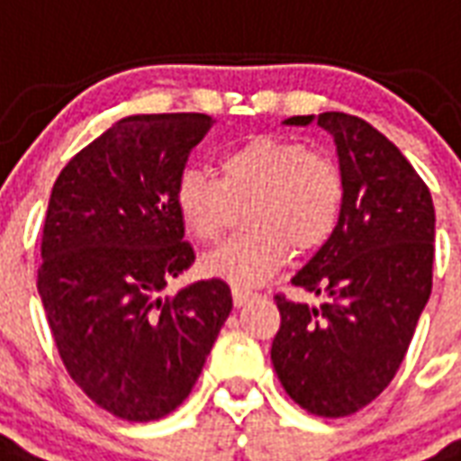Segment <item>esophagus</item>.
Instances as JSON below:
<instances>
[{
  "instance_id": "1",
  "label": "esophagus",
  "mask_w": 461,
  "mask_h": 461,
  "mask_svg": "<svg viewBox=\"0 0 461 461\" xmlns=\"http://www.w3.org/2000/svg\"><path fill=\"white\" fill-rule=\"evenodd\" d=\"M230 292H233V304H235V307H243L245 302H250L255 297L253 292L245 290V287H233Z\"/></svg>"
}]
</instances>
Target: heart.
<instances>
[{
    "mask_svg": "<svg viewBox=\"0 0 461 461\" xmlns=\"http://www.w3.org/2000/svg\"><path fill=\"white\" fill-rule=\"evenodd\" d=\"M218 174L184 169L174 203L186 233L216 245L238 206L248 208L243 238H235L206 260V272L233 287H255L287 263L292 245L309 253L334 235L344 211V176L337 161L312 152L292 137L255 134L221 154Z\"/></svg>",
    "mask_w": 461,
    "mask_h": 461,
    "instance_id": "heart-1",
    "label": "heart"
}]
</instances>
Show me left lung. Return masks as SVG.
Masks as SVG:
<instances>
[{
  "instance_id": "1",
  "label": "left lung",
  "mask_w": 461,
  "mask_h": 461,
  "mask_svg": "<svg viewBox=\"0 0 461 461\" xmlns=\"http://www.w3.org/2000/svg\"><path fill=\"white\" fill-rule=\"evenodd\" d=\"M317 120L337 144L344 176L339 226L292 285L324 294L319 307L277 294L272 366L292 401L321 418H346L375 401L401 368L432 292L435 206L395 144L346 113Z\"/></svg>"
}]
</instances>
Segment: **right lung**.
<instances>
[{"mask_svg": "<svg viewBox=\"0 0 461 461\" xmlns=\"http://www.w3.org/2000/svg\"><path fill=\"white\" fill-rule=\"evenodd\" d=\"M213 120L201 113L130 115L80 149L53 184L39 294L70 378L130 422L189 398L233 309L223 280L161 297L196 255L174 186Z\"/></svg>", "mask_w": 461, "mask_h": 461, "instance_id": "right-lung-1", "label": "right lung"}]
</instances>
